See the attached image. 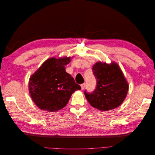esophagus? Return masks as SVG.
Here are the masks:
<instances>
[{"mask_svg":"<svg viewBox=\"0 0 155 155\" xmlns=\"http://www.w3.org/2000/svg\"><path fill=\"white\" fill-rule=\"evenodd\" d=\"M81 89H82V90H83V89L85 88V83H83V84H81Z\"/></svg>","mask_w":155,"mask_h":155,"instance_id":"esophagus-1","label":"esophagus"}]
</instances>
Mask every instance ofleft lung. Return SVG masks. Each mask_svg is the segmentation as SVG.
Listing matches in <instances>:
<instances>
[{
	"label": "left lung",
	"mask_w": 155,
	"mask_h": 155,
	"mask_svg": "<svg viewBox=\"0 0 155 155\" xmlns=\"http://www.w3.org/2000/svg\"><path fill=\"white\" fill-rule=\"evenodd\" d=\"M97 85L91 93L85 91L88 101L100 110L114 109L122 104L129 85L123 72L116 63L110 64L97 62L92 68Z\"/></svg>",
	"instance_id": "1"
}]
</instances>
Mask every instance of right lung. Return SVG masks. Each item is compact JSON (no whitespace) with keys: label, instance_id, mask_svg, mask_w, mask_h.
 <instances>
[{"label":"right lung","instance_id":"obj_1","mask_svg":"<svg viewBox=\"0 0 155 155\" xmlns=\"http://www.w3.org/2000/svg\"><path fill=\"white\" fill-rule=\"evenodd\" d=\"M70 61L69 57L50 58L30 77V96L41 110L54 112L63 109L72 93L81 89L65 70L64 66Z\"/></svg>","mask_w":155,"mask_h":155}]
</instances>
